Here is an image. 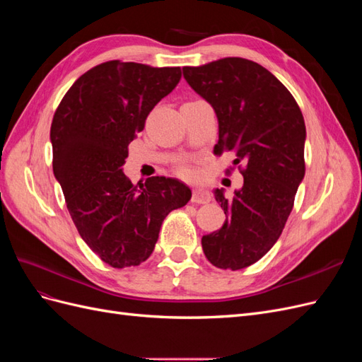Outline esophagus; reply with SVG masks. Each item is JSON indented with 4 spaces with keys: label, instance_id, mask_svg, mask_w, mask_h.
Wrapping results in <instances>:
<instances>
[{
    "label": "esophagus",
    "instance_id": "esophagus-1",
    "mask_svg": "<svg viewBox=\"0 0 362 362\" xmlns=\"http://www.w3.org/2000/svg\"><path fill=\"white\" fill-rule=\"evenodd\" d=\"M211 201V194L206 189L202 187H194L192 194V202L194 204H208Z\"/></svg>",
    "mask_w": 362,
    "mask_h": 362
}]
</instances>
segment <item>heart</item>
<instances>
[{
    "instance_id": "heart-1",
    "label": "heart",
    "mask_w": 362,
    "mask_h": 362,
    "mask_svg": "<svg viewBox=\"0 0 362 362\" xmlns=\"http://www.w3.org/2000/svg\"><path fill=\"white\" fill-rule=\"evenodd\" d=\"M178 172L182 175V177H192V175L194 173V170L192 169L190 164L187 163H181L178 166Z\"/></svg>"
}]
</instances>
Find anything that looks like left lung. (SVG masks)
I'll return each mask as SVG.
<instances>
[{
  "instance_id": "8db88e82",
  "label": "left lung",
  "mask_w": 362,
  "mask_h": 362,
  "mask_svg": "<svg viewBox=\"0 0 362 362\" xmlns=\"http://www.w3.org/2000/svg\"><path fill=\"white\" fill-rule=\"evenodd\" d=\"M182 74L217 116L214 154L233 151L245 166L233 198L213 190L226 221L202 237L204 254L218 269H245L276 243L293 210L305 177V120L287 87L255 62L225 57Z\"/></svg>"
}]
</instances>
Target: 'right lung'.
<instances>
[{"label": "right lung", "mask_w": 362, "mask_h": 362, "mask_svg": "<svg viewBox=\"0 0 362 362\" xmlns=\"http://www.w3.org/2000/svg\"><path fill=\"white\" fill-rule=\"evenodd\" d=\"M180 80L181 68L105 62L72 84L54 115V177L81 238L112 267L146 261L164 217L192 198L178 180L151 177L136 185L122 169L149 112Z\"/></svg>", "instance_id": "right-lung-1"}]
</instances>
